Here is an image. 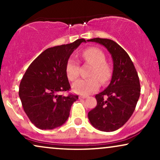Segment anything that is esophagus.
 <instances>
[{"label": "esophagus", "mask_w": 160, "mask_h": 160, "mask_svg": "<svg viewBox=\"0 0 160 160\" xmlns=\"http://www.w3.org/2000/svg\"><path fill=\"white\" fill-rule=\"evenodd\" d=\"M79 98H87V95H80V96H79Z\"/></svg>", "instance_id": "obj_1"}]
</instances>
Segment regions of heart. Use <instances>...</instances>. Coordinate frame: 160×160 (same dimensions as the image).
Returning a JSON list of instances; mask_svg holds the SVG:
<instances>
[{
  "instance_id": "heart-1",
  "label": "heart",
  "mask_w": 160,
  "mask_h": 160,
  "mask_svg": "<svg viewBox=\"0 0 160 160\" xmlns=\"http://www.w3.org/2000/svg\"><path fill=\"white\" fill-rule=\"evenodd\" d=\"M81 57L86 63L92 65L89 79L78 80L73 84L72 89L74 92L81 95H88L94 92L99 88V81L106 83L111 78L112 68L106 62V56L104 52L97 47H89L81 52ZM65 72L67 78L74 81L79 76L78 63L70 58L66 64Z\"/></svg>"
}]
</instances>
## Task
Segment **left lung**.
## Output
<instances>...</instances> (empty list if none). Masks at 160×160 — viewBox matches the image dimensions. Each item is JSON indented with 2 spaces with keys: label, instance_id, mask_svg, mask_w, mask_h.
<instances>
[{
  "label": "left lung",
  "instance_id": "obj_1",
  "mask_svg": "<svg viewBox=\"0 0 160 160\" xmlns=\"http://www.w3.org/2000/svg\"><path fill=\"white\" fill-rule=\"evenodd\" d=\"M111 53L113 71L109 86L95 95L97 105L88 113L91 124L103 132H113L122 127L132 115L141 93L140 81L128 53L115 41L93 38Z\"/></svg>",
  "mask_w": 160,
  "mask_h": 160
}]
</instances>
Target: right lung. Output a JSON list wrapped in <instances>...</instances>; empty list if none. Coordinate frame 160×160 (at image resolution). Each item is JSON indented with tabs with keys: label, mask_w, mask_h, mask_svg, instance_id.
Instances as JSON below:
<instances>
[{
	"label": "right lung",
	"mask_w": 160,
	"mask_h": 160,
	"mask_svg": "<svg viewBox=\"0 0 160 160\" xmlns=\"http://www.w3.org/2000/svg\"><path fill=\"white\" fill-rule=\"evenodd\" d=\"M85 39L48 48L32 62L19 85V95L31 122L40 129H53L66 122L78 95H59L71 86L65 72L71 53Z\"/></svg>",
	"instance_id": "obj_1"
}]
</instances>
